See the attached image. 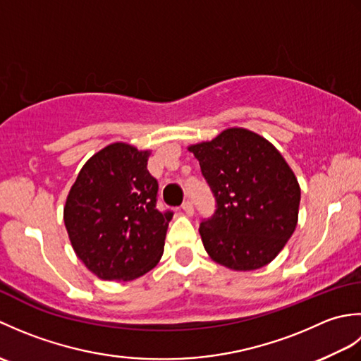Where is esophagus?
Returning <instances> with one entry per match:
<instances>
[{
	"label": "esophagus",
	"mask_w": 361,
	"mask_h": 361,
	"mask_svg": "<svg viewBox=\"0 0 361 361\" xmlns=\"http://www.w3.org/2000/svg\"><path fill=\"white\" fill-rule=\"evenodd\" d=\"M181 208H183V211H185L186 216H189V217L194 216V204H192V202H190V200H186L185 203H183Z\"/></svg>",
	"instance_id": "34e87169"
}]
</instances>
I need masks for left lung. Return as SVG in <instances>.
<instances>
[{"mask_svg": "<svg viewBox=\"0 0 361 361\" xmlns=\"http://www.w3.org/2000/svg\"><path fill=\"white\" fill-rule=\"evenodd\" d=\"M189 152L216 198V212L198 229L206 252L235 271L270 264L298 224L301 189L287 161L265 137L237 127Z\"/></svg>", "mask_w": 361, "mask_h": 361, "instance_id": "1", "label": "left lung"}]
</instances>
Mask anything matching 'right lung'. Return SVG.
<instances>
[{
	"label": "right lung",
	"instance_id": "add662e5",
	"mask_svg": "<svg viewBox=\"0 0 361 361\" xmlns=\"http://www.w3.org/2000/svg\"><path fill=\"white\" fill-rule=\"evenodd\" d=\"M149 150L106 145L80 169L63 220L75 255L104 281H132L150 271L164 251L173 212L157 209L158 181Z\"/></svg>",
	"mask_w": 361,
	"mask_h": 361
}]
</instances>
